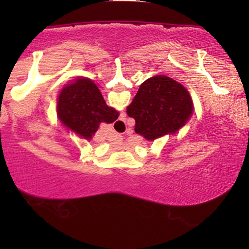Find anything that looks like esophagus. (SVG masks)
<instances>
[{
  "label": "esophagus",
  "instance_id": "obj_1",
  "mask_svg": "<svg viewBox=\"0 0 249 249\" xmlns=\"http://www.w3.org/2000/svg\"><path fill=\"white\" fill-rule=\"evenodd\" d=\"M114 127H117L118 130H120V129H124L125 127V122L124 120H122V118L120 119V120H118L117 122H115Z\"/></svg>",
  "mask_w": 249,
  "mask_h": 249
}]
</instances>
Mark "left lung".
<instances>
[{"label": "left lung", "instance_id": "obj_1", "mask_svg": "<svg viewBox=\"0 0 249 249\" xmlns=\"http://www.w3.org/2000/svg\"><path fill=\"white\" fill-rule=\"evenodd\" d=\"M188 90L166 76H155L139 87L127 114L136 121L135 131L147 141L178 131L193 113Z\"/></svg>", "mask_w": 249, "mask_h": 249}]
</instances>
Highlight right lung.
I'll return each instance as SVG.
<instances>
[{
	"instance_id": "right-lung-1",
	"label": "right lung",
	"mask_w": 249,
	"mask_h": 249,
	"mask_svg": "<svg viewBox=\"0 0 249 249\" xmlns=\"http://www.w3.org/2000/svg\"><path fill=\"white\" fill-rule=\"evenodd\" d=\"M57 115L64 125L90 139L101 122L112 124L119 113L108 107L96 85L89 79H77L68 85L57 100Z\"/></svg>"
}]
</instances>
